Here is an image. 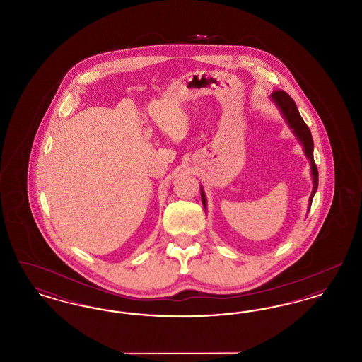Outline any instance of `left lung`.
Instances as JSON below:
<instances>
[{"label":"left lung","mask_w":362,"mask_h":362,"mask_svg":"<svg viewBox=\"0 0 362 362\" xmlns=\"http://www.w3.org/2000/svg\"><path fill=\"white\" fill-rule=\"evenodd\" d=\"M270 100L276 104V108L279 110L281 115L284 117L285 122L288 123V126L291 127L293 134L298 139V142L303 145V151L304 155L307 156V158L310 163V175H312V192L310 195V201H308V211H310V205H312V199L315 192L317 191V183H319V173H317V167L315 164L313 160V139L310 136V129L305 124V122L303 121L297 105L293 102L292 98L285 92V90H274L270 95ZM201 197H202V204L206 210V195L205 191L201 186Z\"/></svg>","instance_id":"obj_1"}]
</instances>
